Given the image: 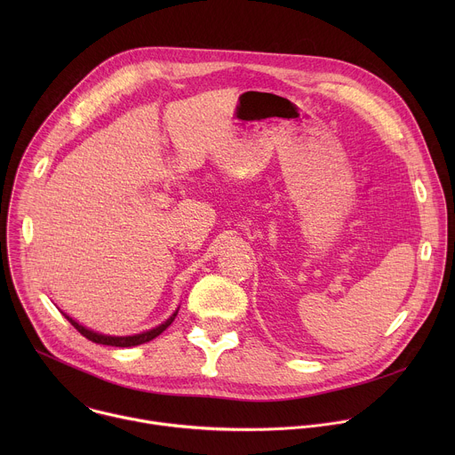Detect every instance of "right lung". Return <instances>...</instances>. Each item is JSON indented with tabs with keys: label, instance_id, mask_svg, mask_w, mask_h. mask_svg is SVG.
<instances>
[{
	"label": "right lung",
	"instance_id": "right-lung-1",
	"mask_svg": "<svg viewBox=\"0 0 455 455\" xmlns=\"http://www.w3.org/2000/svg\"><path fill=\"white\" fill-rule=\"evenodd\" d=\"M60 313L70 320L72 326H74V328H76L83 337H86L88 340H92V342H95V344H102V346H115V347H132V346L146 344V342H149V340L156 339L160 333H164V331L171 326V323H172L174 316L178 315V309H176V311H174V313H172L165 322H162L160 326H156V328H153V330H148V331H142V333H137V335H127V337L102 335V333H99V331H93V330H90V328L83 326V323H79L77 320H74L70 315H67L64 311H60Z\"/></svg>",
	"mask_w": 455,
	"mask_h": 455
}]
</instances>
